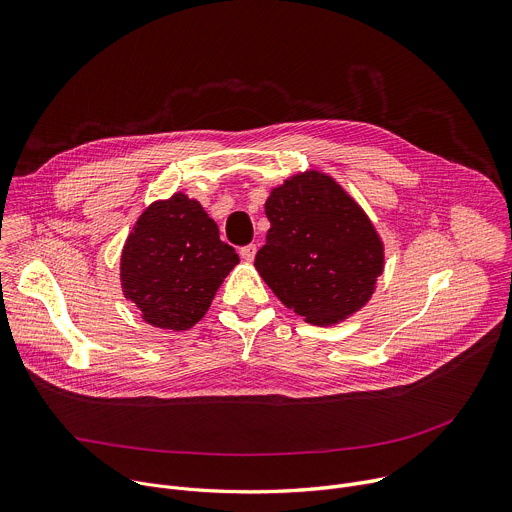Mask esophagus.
<instances>
[{
	"label": "esophagus",
	"instance_id": "obj_1",
	"mask_svg": "<svg viewBox=\"0 0 512 512\" xmlns=\"http://www.w3.org/2000/svg\"><path fill=\"white\" fill-rule=\"evenodd\" d=\"M239 253H241V257H243L245 261L251 263V261L255 259V255H257V247H255V245H247V247H243Z\"/></svg>",
	"mask_w": 512,
	"mask_h": 512
}]
</instances>
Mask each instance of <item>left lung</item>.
I'll list each match as a JSON object with an SVG mask.
<instances>
[{"label":"left lung","mask_w":512,"mask_h":512,"mask_svg":"<svg viewBox=\"0 0 512 512\" xmlns=\"http://www.w3.org/2000/svg\"><path fill=\"white\" fill-rule=\"evenodd\" d=\"M255 269L279 302L314 326H332L375 294L385 245L358 202L328 174L308 170L275 186Z\"/></svg>","instance_id":"8db88e82"}]
</instances>
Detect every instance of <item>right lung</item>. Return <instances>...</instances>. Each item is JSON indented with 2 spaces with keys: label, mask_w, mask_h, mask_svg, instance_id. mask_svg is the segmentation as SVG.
Listing matches in <instances>:
<instances>
[{
  "label": "right lung",
  "mask_w": 512,
  "mask_h": 512,
  "mask_svg": "<svg viewBox=\"0 0 512 512\" xmlns=\"http://www.w3.org/2000/svg\"><path fill=\"white\" fill-rule=\"evenodd\" d=\"M237 263L202 204L176 192L139 214L121 251L119 279L143 322L180 332L208 312Z\"/></svg>",
  "instance_id": "add662e5"
}]
</instances>
